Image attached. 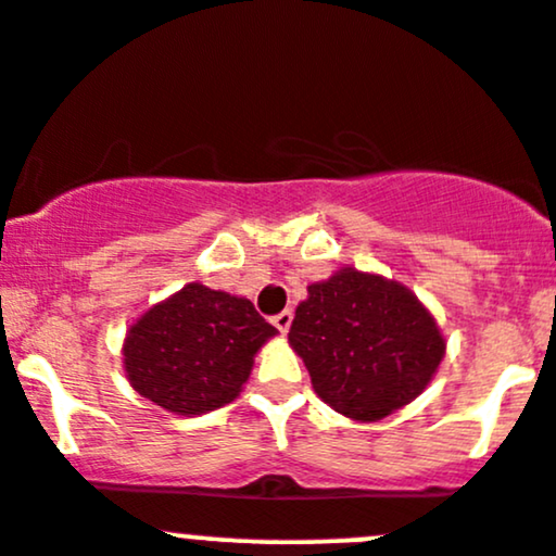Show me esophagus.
<instances>
[{"instance_id":"34e87169","label":"esophagus","mask_w":556,"mask_h":556,"mask_svg":"<svg viewBox=\"0 0 556 556\" xmlns=\"http://www.w3.org/2000/svg\"><path fill=\"white\" fill-rule=\"evenodd\" d=\"M271 325L279 329V332H288L290 329V325H292V311L290 308H285V311H279L277 316H271Z\"/></svg>"}]
</instances>
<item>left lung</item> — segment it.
I'll return each mask as SVG.
<instances>
[{
    "mask_svg": "<svg viewBox=\"0 0 556 556\" xmlns=\"http://www.w3.org/2000/svg\"><path fill=\"white\" fill-rule=\"evenodd\" d=\"M288 338L316 395L367 422L417 399L446 353L435 319L412 292L356 268L311 285Z\"/></svg>",
    "mask_w": 556,
    "mask_h": 556,
    "instance_id": "8db88e82",
    "label": "left lung"
}]
</instances>
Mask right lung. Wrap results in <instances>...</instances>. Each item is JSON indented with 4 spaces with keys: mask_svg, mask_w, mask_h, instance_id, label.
I'll return each instance as SVG.
<instances>
[{
    "mask_svg": "<svg viewBox=\"0 0 556 556\" xmlns=\"http://www.w3.org/2000/svg\"><path fill=\"white\" fill-rule=\"evenodd\" d=\"M274 329L253 303L205 285H187L152 306L126 334V377L166 412L205 414L231 404Z\"/></svg>",
    "mask_w": 556,
    "mask_h": 556,
    "instance_id": "right-lung-1",
    "label": "right lung"
}]
</instances>
